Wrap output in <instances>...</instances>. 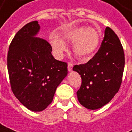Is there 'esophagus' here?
<instances>
[{
    "label": "esophagus",
    "instance_id": "1",
    "mask_svg": "<svg viewBox=\"0 0 132 132\" xmlns=\"http://www.w3.org/2000/svg\"><path fill=\"white\" fill-rule=\"evenodd\" d=\"M72 68H73V63L71 62L68 63V71H72Z\"/></svg>",
    "mask_w": 132,
    "mask_h": 132
}]
</instances>
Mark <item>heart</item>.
Listing matches in <instances>:
<instances>
[{
	"label": "heart",
	"mask_w": 132,
	"mask_h": 132,
	"mask_svg": "<svg viewBox=\"0 0 132 132\" xmlns=\"http://www.w3.org/2000/svg\"><path fill=\"white\" fill-rule=\"evenodd\" d=\"M65 42L74 43L73 51L82 61L91 59L96 53L100 42V34L95 29L78 27L63 34ZM51 46L58 57H61L67 50L66 43L58 35L51 37Z\"/></svg>",
	"instance_id": "b5f03b06"
}]
</instances>
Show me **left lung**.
Wrapping results in <instances>:
<instances>
[{
    "instance_id": "left-lung-1",
    "label": "left lung",
    "mask_w": 132,
    "mask_h": 132,
    "mask_svg": "<svg viewBox=\"0 0 132 132\" xmlns=\"http://www.w3.org/2000/svg\"><path fill=\"white\" fill-rule=\"evenodd\" d=\"M124 52L118 36L107 27L98 51L88 62L75 65L81 85L77 92L79 103L95 110L109 103L119 92L124 69Z\"/></svg>"
}]
</instances>
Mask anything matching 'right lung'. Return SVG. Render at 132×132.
Here are the masks:
<instances>
[{
  "label": "right lung",
  "instance_id": "1",
  "mask_svg": "<svg viewBox=\"0 0 132 132\" xmlns=\"http://www.w3.org/2000/svg\"><path fill=\"white\" fill-rule=\"evenodd\" d=\"M39 30L37 21L24 25L11 41L7 57L12 92L21 104L35 112L51 103L68 73L67 63L53 58L47 40L35 37Z\"/></svg>",
  "mask_w": 132,
  "mask_h": 132
}]
</instances>
